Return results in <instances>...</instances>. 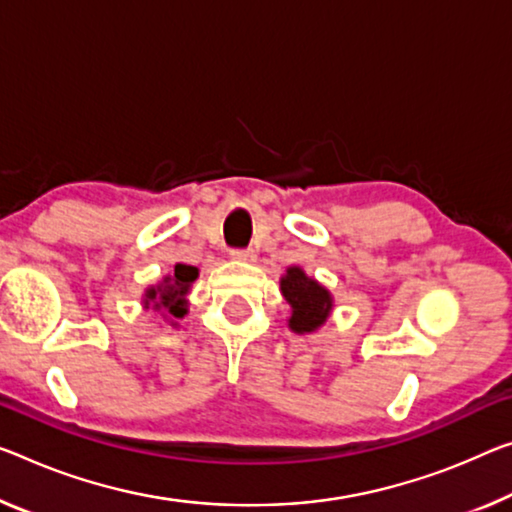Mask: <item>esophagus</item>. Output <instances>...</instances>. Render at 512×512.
<instances>
[{"label":"esophagus","instance_id":"esophagus-1","mask_svg":"<svg viewBox=\"0 0 512 512\" xmlns=\"http://www.w3.org/2000/svg\"><path fill=\"white\" fill-rule=\"evenodd\" d=\"M231 258L233 261H242V263H254L256 251L254 249H231Z\"/></svg>","mask_w":512,"mask_h":512}]
</instances>
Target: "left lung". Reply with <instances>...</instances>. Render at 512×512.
Here are the masks:
<instances>
[{
	"label": "left lung",
	"mask_w": 512,
	"mask_h": 512,
	"mask_svg": "<svg viewBox=\"0 0 512 512\" xmlns=\"http://www.w3.org/2000/svg\"><path fill=\"white\" fill-rule=\"evenodd\" d=\"M281 293L293 309L288 327L295 334L316 332L332 313V293L325 286H320L316 279L306 277L302 267H288L281 277Z\"/></svg>",
	"instance_id": "left-lung-1"
}]
</instances>
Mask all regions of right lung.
Instances as JSON below:
<instances>
[{"label":"right lung","instance_id":"obj_1","mask_svg":"<svg viewBox=\"0 0 512 512\" xmlns=\"http://www.w3.org/2000/svg\"><path fill=\"white\" fill-rule=\"evenodd\" d=\"M196 277H199V270L194 265L178 263L174 267V274H169L157 286L146 290L144 306L153 311H162L171 325H178L176 320L185 318L187 313V293H190Z\"/></svg>","mask_w":512,"mask_h":512}]
</instances>
